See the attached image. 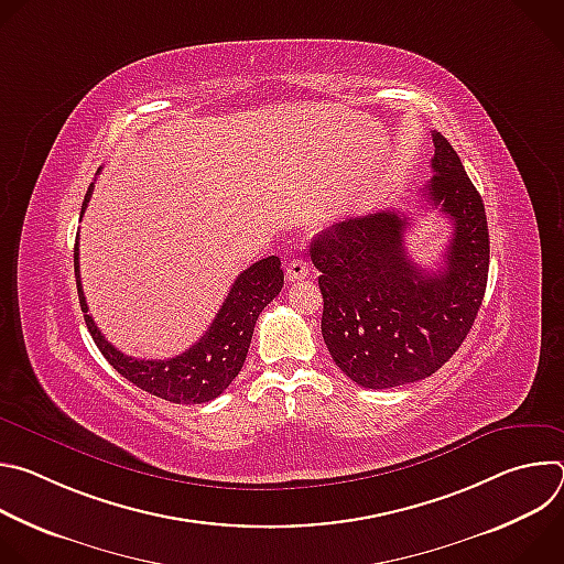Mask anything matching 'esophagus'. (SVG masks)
I'll return each instance as SVG.
<instances>
[{
    "label": "esophagus",
    "mask_w": 564,
    "mask_h": 564,
    "mask_svg": "<svg viewBox=\"0 0 564 564\" xmlns=\"http://www.w3.org/2000/svg\"><path fill=\"white\" fill-rule=\"evenodd\" d=\"M307 265L303 263V261H299V259H294V261H290L288 265H285V279L292 283V281H301V279H305L307 276Z\"/></svg>",
    "instance_id": "1"
}]
</instances>
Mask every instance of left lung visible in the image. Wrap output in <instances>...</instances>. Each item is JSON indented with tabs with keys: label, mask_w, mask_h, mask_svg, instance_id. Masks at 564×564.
Masks as SVG:
<instances>
[{
	"label": "left lung",
	"mask_w": 564,
	"mask_h": 564,
	"mask_svg": "<svg viewBox=\"0 0 564 564\" xmlns=\"http://www.w3.org/2000/svg\"><path fill=\"white\" fill-rule=\"evenodd\" d=\"M424 200L453 223L437 272L406 252V216L375 212L321 231L310 250L324 294L321 335L359 386L381 390L437 372L466 339L485 299L489 227L481 196L451 142L433 131Z\"/></svg>",
	"instance_id": "1"
}]
</instances>
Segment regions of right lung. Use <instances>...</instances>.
<instances>
[{
	"label": "right lung",
	"mask_w": 564,
	"mask_h": 564,
	"mask_svg": "<svg viewBox=\"0 0 564 564\" xmlns=\"http://www.w3.org/2000/svg\"><path fill=\"white\" fill-rule=\"evenodd\" d=\"M94 194V183L85 196L83 214ZM79 214V216H83ZM75 281L79 307L85 312L87 328L105 355V359L133 386L172 404H205L216 399L240 372L248 357L257 318L263 307L279 296L283 288V270L279 257H268L240 272L227 292L218 314L205 335L183 355L172 359H135L113 348L87 314V301L79 281V254L75 240Z\"/></svg>",
	"instance_id": "add662e5"
}]
</instances>
